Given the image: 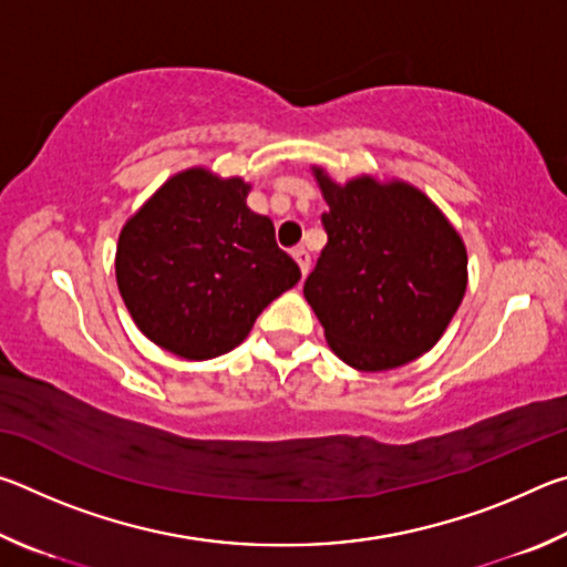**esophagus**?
Returning <instances> with one entry per match:
<instances>
[{
	"instance_id": "esophagus-1",
	"label": "esophagus",
	"mask_w": 567,
	"mask_h": 567,
	"mask_svg": "<svg viewBox=\"0 0 567 567\" xmlns=\"http://www.w3.org/2000/svg\"><path fill=\"white\" fill-rule=\"evenodd\" d=\"M292 257L297 260V265H300L302 275H307V270H310V252H307L305 247H295L292 249Z\"/></svg>"
}]
</instances>
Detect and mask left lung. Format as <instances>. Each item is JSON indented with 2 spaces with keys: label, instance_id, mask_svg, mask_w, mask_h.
Wrapping results in <instances>:
<instances>
[{
  "label": "left lung",
  "instance_id": "8db88e82",
  "mask_svg": "<svg viewBox=\"0 0 567 567\" xmlns=\"http://www.w3.org/2000/svg\"><path fill=\"white\" fill-rule=\"evenodd\" d=\"M328 213V245L305 300L342 362L382 372L443 338L467 287L463 237L425 192L370 175L338 185L312 167Z\"/></svg>",
  "mask_w": 567,
  "mask_h": 567
}]
</instances>
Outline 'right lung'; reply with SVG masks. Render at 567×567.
Masks as SVG:
<instances>
[{
	"label": "right lung",
	"mask_w": 567,
	"mask_h": 567,
	"mask_svg": "<svg viewBox=\"0 0 567 567\" xmlns=\"http://www.w3.org/2000/svg\"><path fill=\"white\" fill-rule=\"evenodd\" d=\"M249 185L192 167L169 177L127 223L114 257L132 320L162 350L209 360L235 350L300 267L275 243Z\"/></svg>",
	"instance_id": "right-lung-1"
}]
</instances>
